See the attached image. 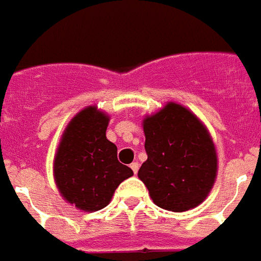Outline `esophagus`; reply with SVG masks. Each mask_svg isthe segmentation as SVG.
I'll use <instances>...</instances> for the list:
<instances>
[{
    "instance_id": "esophagus-1",
    "label": "esophagus",
    "mask_w": 261,
    "mask_h": 261,
    "mask_svg": "<svg viewBox=\"0 0 261 261\" xmlns=\"http://www.w3.org/2000/svg\"><path fill=\"white\" fill-rule=\"evenodd\" d=\"M130 169L134 171V174H136L138 169H139V164H138V162H132V164H130Z\"/></svg>"
}]
</instances>
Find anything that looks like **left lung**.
<instances>
[{
    "label": "left lung",
    "instance_id": "8db88e82",
    "mask_svg": "<svg viewBox=\"0 0 261 261\" xmlns=\"http://www.w3.org/2000/svg\"><path fill=\"white\" fill-rule=\"evenodd\" d=\"M148 159L138 172L158 207L182 213L207 198L217 176V152L191 110L169 102L143 119Z\"/></svg>",
    "mask_w": 261,
    "mask_h": 261
}]
</instances>
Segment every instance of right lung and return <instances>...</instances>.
<instances>
[{
  "instance_id": "right-lung-1",
  "label": "right lung",
  "mask_w": 261,
  "mask_h": 261,
  "mask_svg": "<svg viewBox=\"0 0 261 261\" xmlns=\"http://www.w3.org/2000/svg\"><path fill=\"white\" fill-rule=\"evenodd\" d=\"M109 116L96 106L69 122L54 156V181L61 197L93 213L105 208L122 181L134 171L118 161V148L106 138Z\"/></svg>"
}]
</instances>
